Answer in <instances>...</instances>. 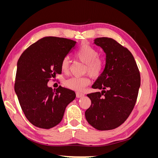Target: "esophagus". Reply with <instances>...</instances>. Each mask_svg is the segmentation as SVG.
I'll return each mask as SVG.
<instances>
[{"label": "esophagus", "instance_id": "1", "mask_svg": "<svg viewBox=\"0 0 158 158\" xmlns=\"http://www.w3.org/2000/svg\"><path fill=\"white\" fill-rule=\"evenodd\" d=\"M76 97H77L78 98H82L83 97L84 94H82V93H80V92H76Z\"/></svg>", "mask_w": 158, "mask_h": 158}]
</instances>
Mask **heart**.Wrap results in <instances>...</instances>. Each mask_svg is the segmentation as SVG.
Segmentation results:
<instances>
[{
	"mask_svg": "<svg viewBox=\"0 0 158 158\" xmlns=\"http://www.w3.org/2000/svg\"><path fill=\"white\" fill-rule=\"evenodd\" d=\"M98 55V51L88 44L82 45L75 53L76 58L85 64L84 73H88L94 78H97L102 74L106 66L104 59ZM60 69L63 73L69 71V59L67 56L62 60ZM89 84V80L85 76L72 77L64 82L66 87L75 91H82Z\"/></svg>",
	"mask_w": 158,
	"mask_h": 158,
	"instance_id": "obj_1",
	"label": "heart"
}]
</instances>
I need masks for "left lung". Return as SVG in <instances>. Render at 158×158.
<instances>
[{
    "mask_svg": "<svg viewBox=\"0 0 158 158\" xmlns=\"http://www.w3.org/2000/svg\"><path fill=\"white\" fill-rule=\"evenodd\" d=\"M94 44L106 52V63L92 88L103 90L87 94L92 104L85 117L97 130H112L121 125L133 110L140 86V74L130 51L117 41L99 37Z\"/></svg>",
    "mask_w": 158,
    "mask_h": 158,
    "instance_id": "obj_1",
    "label": "left lung"
}]
</instances>
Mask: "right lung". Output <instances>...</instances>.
Listing matches in <instances>:
<instances>
[{
  "mask_svg": "<svg viewBox=\"0 0 158 158\" xmlns=\"http://www.w3.org/2000/svg\"><path fill=\"white\" fill-rule=\"evenodd\" d=\"M76 41L45 37L22 52L17 63L14 90L26 117L33 125L49 129L63 119L66 106L76 98L74 91L47 82L61 73L60 63L74 48Z\"/></svg>",
  "mask_w": 158,
  "mask_h": 158,
  "instance_id": "add662e5",
  "label": "right lung"
}]
</instances>
